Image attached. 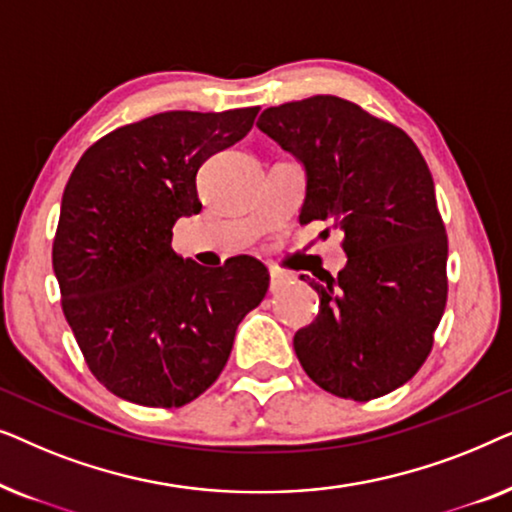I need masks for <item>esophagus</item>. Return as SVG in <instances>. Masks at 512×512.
I'll return each instance as SVG.
<instances>
[{
    "instance_id": "esophagus-1",
    "label": "esophagus",
    "mask_w": 512,
    "mask_h": 512,
    "mask_svg": "<svg viewBox=\"0 0 512 512\" xmlns=\"http://www.w3.org/2000/svg\"><path fill=\"white\" fill-rule=\"evenodd\" d=\"M291 282V277L286 275V272H279V270H270V291L275 293L279 289H284L286 284Z\"/></svg>"
}]
</instances>
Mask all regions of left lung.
Masks as SVG:
<instances>
[{"instance_id":"left-lung-1","label":"left lung","mask_w":512,"mask_h":512,"mask_svg":"<svg viewBox=\"0 0 512 512\" xmlns=\"http://www.w3.org/2000/svg\"><path fill=\"white\" fill-rule=\"evenodd\" d=\"M256 125L305 167L300 223L345 233V268L310 279L319 314L293 338L300 366L340 398L389 394L422 368L447 303L429 165L401 128L335 95L270 107Z\"/></svg>"}]
</instances>
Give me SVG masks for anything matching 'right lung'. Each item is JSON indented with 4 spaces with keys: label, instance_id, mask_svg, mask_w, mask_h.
Returning a JSON list of instances; mask_svg holds the SVG:
<instances>
[{
    "label": "right lung",
    "instance_id": "add662e5",
    "mask_svg": "<svg viewBox=\"0 0 512 512\" xmlns=\"http://www.w3.org/2000/svg\"><path fill=\"white\" fill-rule=\"evenodd\" d=\"M258 107L165 111L90 146L62 193L53 270L62 312L90 373L111 394L181 408L212 387L235 331L265 298L256 258L207 270L172 249L198 214L200 165L247 135Z\"/></svg>",
    "mask_w": 512,
    "mask_h": 512
}]
</instances>
